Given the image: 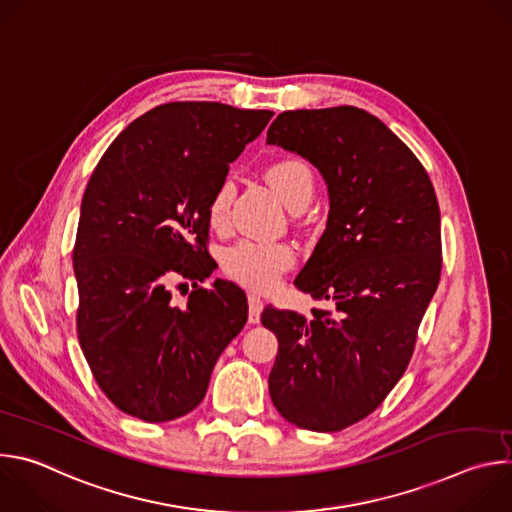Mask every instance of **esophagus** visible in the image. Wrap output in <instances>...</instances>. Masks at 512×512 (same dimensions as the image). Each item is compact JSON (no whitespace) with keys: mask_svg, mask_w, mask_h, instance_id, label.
Instances as JSON below:
<instances>
[{"mask_svg":"<svg viewBox=\"0 0 512 512\" xmlns=\"http://www.w3.org/2000/svg\"><path fill=\"white\" fill-rule=\"evenodd\" d=\"M247 300H249V322L259 324L261 310H263V300L257 294H249Z\"/></svg>","mask_w":512,"mask_h":512,"instance_id":"34e87169","label":"esophagus"}]
</instances>
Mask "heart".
<instances>
[{
  "label": "heart",
  "instance_id": "obj_1",
  "mask_svg": "<svg viewBox=\"0 0 512 512\" xmlns=\"http://www.w3.org/2000/svg\"><path fill=\"white\" fill-rule=\"evenodd\" d=\"M267 182L275 194L291 208L308 204L314 194V172L300 158H283L273 162L267 172ZM233 198V184L227 180L218 186L208 202L210 225L221 229L227 223V214ZM296 263V253L285 243L239 241L227 249L223 257L225 273L257 291H269L277 285L281 275Z\"/></svg>",
  "mask_w": 512,
  "mask_h": 512
}]
</instances>
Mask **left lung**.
<instances>
[{
    "instance_id": "1",
    "label": "left lung",
    "mask_w": 512,
    "mask_h": 512,
    "mask_svg": "<svg viewBox=\"0 0 512 512\" xmlns=\"http://www.w3.org/2000/svg\"><path fill=\"white\" fill-rule=\"evenodd\" d=\"M267 143L328 184V225L296 285L334 306L263 310L279 342L269 395L289 423L340 431L385 401L413 356L442 273L440 206L415 154L358 107L283 111Z\"/></svg>"
}]
</instances>
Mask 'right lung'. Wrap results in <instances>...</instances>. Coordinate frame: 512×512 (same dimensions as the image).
Listing matches in <instances>:
<instances>
[{
    "mask_svg": "<svg viewBox=\"0 0 512 512\" xmlns=\"http://www.w3.org/2000/svg\"><path fill=\"white\" fill-rule=\"evenodd\" d=\"M273 111L210 101L154 107L129 123L83 194L72 265L77 334L107 399L160 423L204 399L214 364L247 322L245 291L216 279L208 202ZM193 283L186 307L171 289Z\"/></svg>",
    "mask_w": 512,
    "mask_h": 512,
    "instance_id": "right-lung-1",
    "label": "right lung"
}]
</instances>
